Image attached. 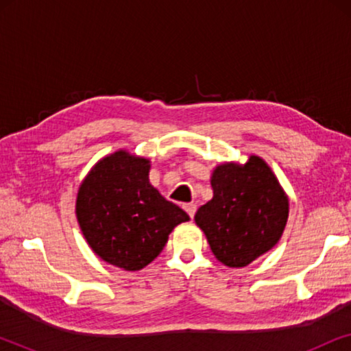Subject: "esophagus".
<instances>
[{
  "label": "esophagus",
  "mask_w": 351,
  "mask_h": 351,
  "mask_svg": "<svg viewBox=\"0 0 351 351\" xmlns=\"http://www.w3.org/2000/svg\"><path fill=\"white\" fill-rule=\"evenodd\" d=\"M184 209L186 210V214H189L190 217L193 219V215H195V213H196V204H193V203H190V204H185V206H184Z\"/></svg>",
  "instance_id": "34e87169"
}]
</instances>
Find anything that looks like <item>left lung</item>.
Listing matches in <instances>:
<instances>
[{"label":"left lung","instance_id":"obj_1","mask_svg":"<svg viewBox=\"0 0 351 351\" xmlns=\"http://www.w3.org/2000/svg\"><path fill=\"white\" fill-rule=\"evenodd\" d=\"M214 196L195 214L210 251L223 265L246 267L270 251L285 232L289 199L261 156L223 162L210 176Z\"/></svg>","mask_w":351,"mask_h":351}]
</instances>
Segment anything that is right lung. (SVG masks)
<instances>
[{
  "label": "right lung",
  "mask_w": 351,
  "mask_h": 351,
  "mask_svg": "<svg viewBox=\"0 0 351 351\" xmlns=\"http://www.w3.org/2000/svg\"><path fill=\"white\" fill-rule=\"evenodd\" d=\"M148 172L150 160L118 150L89 171L76 196V219L89 247L128 271L155 261L172 230L190 220L162 198Z\"/></svg>",
  "instance_id": "obj_1"
}]
</instances>
